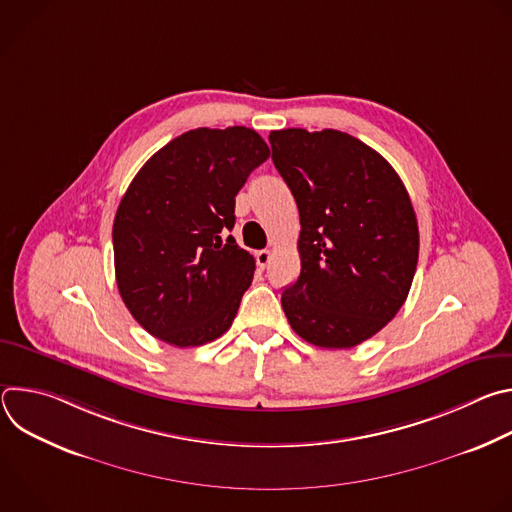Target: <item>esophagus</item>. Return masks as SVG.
<instances>
[{"label":"esophagus","instance_id":"34e87169","mask_svg":"<svg viewBox=\"0 0 512 512\" xmlns=\"http://www.w3.org/2000/svg\"><path fill=\"white\" fill-rule=\"evenodd\" d=\"M255 261H257V265H259L261 269H265V267L269 265V261H271V251H269V249L257 251V253H255Z\"/></svg>","mask_w":512,"mask_h":512}]
</instances>
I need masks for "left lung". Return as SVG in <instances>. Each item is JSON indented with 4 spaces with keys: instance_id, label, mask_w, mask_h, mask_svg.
Wrapping results in <instances>:
<instances>
[{
    "instance_id": "left-lung-1",
    "label": "left lung",
    "mask_w": 512,
    "mask_h": 512,
    "mask_svg": "<svg viewBox=\"0 0 512 512\" xmlns=\"http://www.w3.org/2000/svg\"><path fill=\"white\" fill-rule=\"evenodd\" d=\"M269 143L302 225V271L281 294L287 322L314 346L352 348L407 300L419 257L411 198L393 166L348 133L291 127Z\"/></svg>"
}]
</instances>
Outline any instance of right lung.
<instances>
[{"label":"right lung","instance_id":"right-lung-1","mask_svg":"<svg viewBox=\"0 0 512 512\" xmlns=\"http://www.w3.org/2000/svg\"><path fill=\"white\" fill-rule=\"evenodd\" d=\"M269 158L249 127H198L172 139L131 180L113 223L123 304L152 336L186 348L223 336L255 259L225 233L235 196Z\"/></svg>","mask_w":512,"mask_h":512}]
</instances>
